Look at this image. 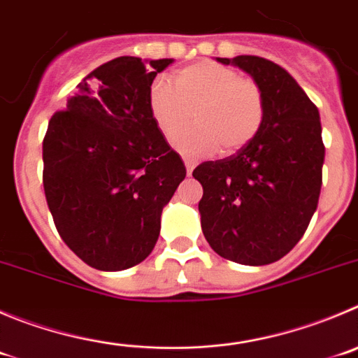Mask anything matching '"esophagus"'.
Masks as SVG:
<instances>
[{
  "mask_svg": "<svg viewBox=\"0 0 358 358\" xmlns=\"http://www.w3.org/2000/svg\"><path fill=\"white\" fill-rule=\"evenodd\" d=\"M183 162H185V168H187V173H192V169L196 168V160L194 159H189V157H185V159H183Z\"/></svg>",
  "mask_w": 358,
  "mask_h": 358,
  "instance_id": "1",
  "label": "esophagus"
}]
</instances>
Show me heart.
Returning a JSON list of instances; mask_svg holds the SVG:
<instances>
[{
  "instance_id": "1",
  "label": "heart",
  "mask_w": 358,
  "mask_h": 358,
  "mask_svg": "<svg viewBox=\"0 0 358 358\" xmlns=\"http://www.w3.org/2000/svg\"><path fill=\"white\" fill-rule=\"evenodd\" d=\"M148 108L166 139L178 134L193 111L196 125L175 138L176 148L189 155L217 150L219 155L228 157L240 152L255 141L266 116L262 86L212 59L180 70L175 86L162 78L153 81Z\"/></svg>"
}]
</instances>
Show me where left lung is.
Returning <instances> with one entry per match:
<instances>
[{"label": "left lung", "mask_w": 358, "mask_h": 358, "mask_svg": "<svg viewBox=\"0 0 358 358\" xmlns=\"http://www.w3.org/2000/svg\"><path fill=\"white\" fill-rule=\"evenodd\" d=\"M262 86L266 116L235 155L199 164L201 229L217 255L240 265H268L299 243L318 206L325 146L320 113L282 66L259 56L217 58Z\"/></svg>", "instance_id": "obj_1"}]
</instances>
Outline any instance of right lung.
<instances>
[{
    "mask_svg": "<svg viewBox=\"0 0 358 358\" xmlns=\"http://www.w3.org/2000/svg\"><path fill=\"white\" fill-rule=\"evenodd\" d=\"M171 58L120 56L88 73L43 138V190L63 242L96 270L138 265L155 247L183 160L148 108Z\"/></svg>",
    "mask_w": 358,
    "mask_h": 358,
    "instance_id": "right-lung-1",
    "label": "right lung"
}]
</instances>
